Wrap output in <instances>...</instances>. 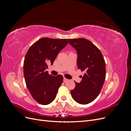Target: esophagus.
Here are the masks:
<instances>
[{"label":"esophagus","mask_w":131,"mask_h":131,"mask_svg":"<svg viewBox=\"0 0 131 131\" xmlns=\"http://www.w3.org/2000/svg\"><path fill=\"white\" fill-rule=\"evenodd\" d=\"M68 81V79L66 78L65 77L63 78V81H64V82H67Z\"/></svg>","instance_id":"obj_1"}]
</instances>
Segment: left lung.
Wrapping results in <instances>:
<instances>
[{"label":"left lung","mask_w":131,"mask_h":131,"mask_svg":"<svg viewBox=\"0 0 131 131\" xmlns=\"http://www.w3.org/2000/svg\"><path fill=\"white\" fill-rule=\"evenodd\" d=\"M69 43L76 49L78 69L85 73L80 83H75L71 91L73 100L81 104L93 101L100 94L106 76L105 62L97 47L85 38L68 39Z\"/></svg>","instance_id":"obj_1"}]
</instances>
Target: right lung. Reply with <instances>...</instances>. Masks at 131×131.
Masks as SVG:
<instances>
[{
	"label": "right lung",
	"instance_id": "obj_1",
	"mask_svg": "<svg viewBox=\"0 0 131 131\" xmlns=\"http://www.w3.org/2000/svg\"><path fill=\"white\" fill-rule=\"evenodd\" d=\"M67 39L42 38L28 50L23 63L26 84L31 96L39 103L47 105L56 98L63 81L61 75H49L46 69L53 64L58 53L68 44Z\"/></svg>",
	"mask_w": 131,
	"mask_h": 131
}]
</instances>
